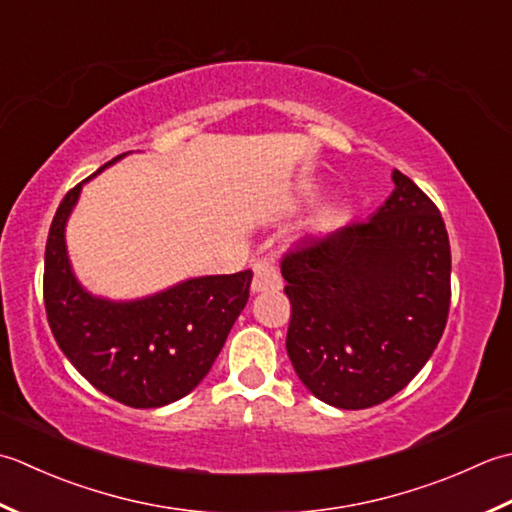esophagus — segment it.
Masks as SVG:
<instances>
[{
    "label": "esophagus",
    "mask_w": 512,
    "mask_h": 512,
    "mask_svg": "<svg viewBox=\"0 0 512 512\" xmlns=\"http://www.w3.org/2000/svg\"><path fill=\"white\" fill-rule=\"evenodd\" d=\"M283 287V280H280L278 269L271 263H256L254 265V280H252V291L254 294H263V291H278Z\"/></svg>",
    "instance_id": "34e87169"
}]
</instances>
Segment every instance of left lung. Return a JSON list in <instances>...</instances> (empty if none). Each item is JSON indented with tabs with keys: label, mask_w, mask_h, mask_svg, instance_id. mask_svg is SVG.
Returning a JSON list of instances; mask_svg holds the SVG:
<instances>
[{
	"label": "left lung",
	"mask_w": 512,
	"mask_h": 512,
	"mask_svg": "<svg viewBox=\"0 0 512 512\" xmlns=\"http://www.w3.org/2000/svg\"><path fill=\"white\" fill-rule=\"evenodd\" d=\"M369 221L311 236L283 258L287 353L300 382L336 409H369L409 384L451 305L442 214L409 176Z\"/></svg>",
	"instance_id": "1"
}]
</instances>
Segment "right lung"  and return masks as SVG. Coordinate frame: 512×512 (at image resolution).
Returning <instances> with one entry per match:
<instances>
[{"label": "right lung", "mask_w": 512, "mask_h": 512, "mask_svg": "<svg viewBox=\"0 0 512 512\" xmlns=\"http://www.w3.org/2000/svg\"><path fill=\"white\" fill-rule=\"evenodd\" d=\"M64 196L52 218L44 260V302L59 349L92 387L134 409L185 398L210 373L247 305L252 271L181 280L134 300L95 296L79 283L66 247V225L83 185Z\"/></svg>", "instance_id": "1"}]
</instances>
